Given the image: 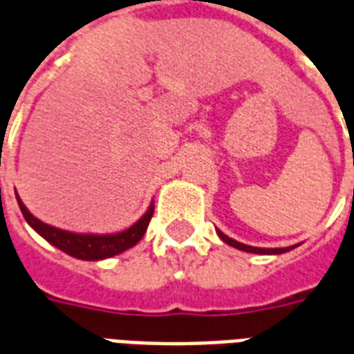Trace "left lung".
<instances>
[{
	"instance_id": "left-lung-1",
	"label": "left lung",
	"mask_w": 354,
	"mask_h": 354,
	"mask_svg": "<svg viewBox=\"0 0 354 354\" xmlns=\"http://www.w3.org/2000/svg\"><path fill=\"white\" fill-rule=\"evenodd\" d=\"M219 237L223 239L225 243H228L230 247H236L239 250H245V252H254V254H282L286 250H291L293 247H288V249H260V247H249V245H243V243L236 241V239H232V237L225 236L223 232H217Z\"/></svg>"
}]
</instances>
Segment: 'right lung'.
<instances>
[{"instance_id": "right-lung-1", "label": "right lung", "mask_w": 354, "mask_h": 354, "mask_svg": "<svg viewBox=\"0 0 354 354\" xmlns=\"http://www.w3.org/2000/svg\"><path fill=\"white\" fill-rule=\"evenodd\" d=\"M18 206H20L27 223L33 226L46 241H50L57 249L74 256V258H80V260H104V258H111V256L120 254L129 247H133L135 243L141 241L153 215V206H150L141 219L133 226H129L128 230L109 234V236H93V234H72V232L59 230L55 226L46 225L27 212V207L21 204L20 198H18Z\"/></svg>"}]
</instances>
